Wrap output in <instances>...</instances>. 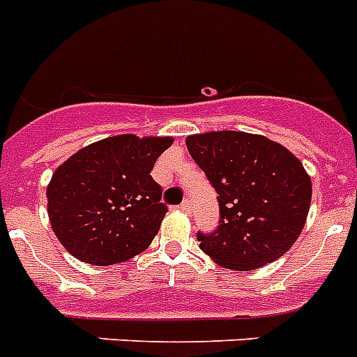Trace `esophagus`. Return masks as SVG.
Wrapping results in <instances>:
<instances>
[{"mask_svg": "<svg viewBox=\"0 0 357 357\" xmlns=\"http://www.w3.org/2000/svg\"><path fill=\"white\" fill-rule=\"evenodd\" d=\"M179 208H181L183 213H190V211H192V205H190V199H185L183 204L179 205Z\"/></svg>", "mask_w": 357, "mask_h": 357, "instance_id": "obj_1", "label": "esophagus"}]
</instances>
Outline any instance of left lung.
<instances>
[{
  "instance_id": "8db88e82",
  "label": "left lung",
  "mask_w": 357,
  "mask_h": 357,
  "mask_svg": "<svg viewBox=\"0 0 357 357\" xmlns=\"http://www.w3.org/2000/svg\"><path fill=\"white\" fill-rule=\"evenodd\" d=\"M185 143L218 192V229L198 233L204 253L236 271L282 257L299 238L312 202L299 159L264 135L231 130L188 135Z\"/></svg>"
}]
</instances>
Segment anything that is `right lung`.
I'll use <instances>...</instances> for the list:
<instances>
[{
  "instance_id": "add662e5",
  "label": "right lung",
  "mask_w": 357,
  "mask_h": 357,
  "mask_svg": "<svg viewBox=\"0 0 357 357\" xmlns=\"http://www.w3.org/2000/svg\"><path fill=\"white\" fill-rule=\"evenodd\" d=\"M172 137L113 135L63 161L47 185L60 244L93 266L126 262L152 244L167 214L150 172Z\"/></svg>"
}]
</instances>
